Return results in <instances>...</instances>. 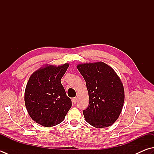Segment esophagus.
I'll use <instances>...</instances> for the list:
<instances>
[{"label":"esophagus","mask_w":154,"mask_h":154,"mask_svg":"<svg viewBox=\"0 0 154 154\" xmlns=\"http://www.w3.org/2000/svg\"><path fill=\"white\" fill-rule=\"evenodd\" d=\"M77 98H72V102H73L74 104H76L77 103Z\"/></svg>","instance_id":"obj_1"}]
</instances>
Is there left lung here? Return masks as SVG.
Wrapping results in <instances>:
<instances>
[{"label":"left lung","instance_id":"left-lung-1","mask_svg":"<svg viewBox=\"0 0 154 154\" xmlns=\"http://www.w3.org/2000/svg\"><path fill=\"white\" fill-rule=\"evenodd\" d=\"M77 68L88 92L89 104L83 111L86 122L97 128L111 126L119 117L125 100L120 78L103 62L81 63Z\"/></svg>","mask_w":154,"mask_h":154}]
</instances>
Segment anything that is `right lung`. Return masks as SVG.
<instances>
[{"instance_id": "1", "label": "right lung", "mask_w": 154, "mask_h": 154, "mask_svg": "<svg viewBox=\"0 0 154 154\" xmlns=\"http://www.w3.org/2000/svg\"><path fill=\"white\" fill-rule=\"evenodd\" d=\"M68 63L56 66L45 65L31 74L25 91V104L29 115L43 127L62 123L72 106L61 78L68 68Z\"/></svg>"}]
</instances>
